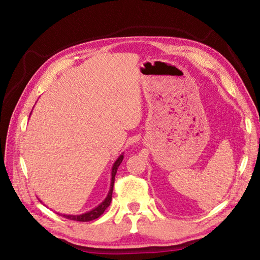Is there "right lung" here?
Masks as SVG:
<instances>
[{
    "label": "right lung",
    "mask_w": 260,
    "mask_h": 260,
    "mask_svg": "<svg viewBox=\"0 0 260 260\" xmlns=\"http://www.w3.org/2000/svg\"><path fill=\"white\" fill-rule=\"evenodd\" d=\"M124 158V153H121L120 155L118 156V158L116 159L115 163L113 164V168H112V179H110V187H109V191H108V194L107 197L104 199V201L98 204L96 208L91 209L90 211H87L85 213H81V214H61L62 217L70 219V220H74V221H82V222H87V221H91V220H95L97 218L101 217V215L104 213L105 210H106L110 202H112V194H113V187H114V182H115V175L117 173V169L120 165L121 161H123Z\"/></svg>",
    "instance_id": "obj_1"
}]
</instances>
